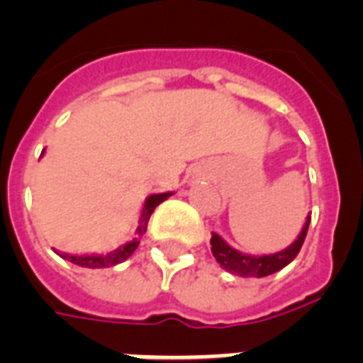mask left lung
<instances>
[{
    "label": "left lung",
    "instance_id": "8db88e82",
    "mask_svg": "<svg viewBox=\"0 0 363 363\" xmlns=\"http://www.w3.org/2000/svg\"><path fill=\"white\" fill-rule=\"evenodd\" d=\"M310 215L306 217V223L302 226L298 238L289 245L287 248L274 254H263V256H256V254H245L241 250H235L230 247L228 242L224 241L218 233L211 235V252H213L215 259L224 271L238 274L242 278H263L269 277L272 272H278L286 265L293 262L296 254L301 252L302 242L306 239L308 226H310Z\"/></svg>",
    "mask_w": 363,
    "mask_h": 363
}]
</instances>
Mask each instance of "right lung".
I'll return each mask as SVG.
<instances>
[{
    "label": "right lung",
    "mask_w": 363,
    "mask_h": 363,
    "mask_svg": "<svg viewBox=\"0 0 363 363\" xmlns=\"http://www.w3.org/2000/svg\"><path fill=\"white\" fill-rule=\"evenodd\" d=\"M174 193H160V194H150L148 199L145 200V206H143V211H140L139 217V226L135 230V238L131 241H128L122 247L115 248L113 252L109 254H67V252H55L62 257V259H68L74 265H79V267H86V269H104V267H113V265H118V263L125 262L131 254L135 252V248L139 247L140 242V235L146 232L148 228V220L150 215L154 213V209L160 206L161 202L172 196Z\"/></svg>",
    "instance_id": "obj_1"
}]
</instances>
